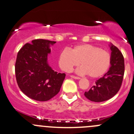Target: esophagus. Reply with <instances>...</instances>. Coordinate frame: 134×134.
<instances>
[{"mask_svg": "<svg viewBox=\"0 0 134 134\" xmlns=\"http://www.w3.org/2000/svg\"><path fill=\"white\" fill-rule=\"evenodd\" d=\"M71 77L72 78V79H77V80H79V79H80V78L79 77V76H74V75H71Z\"/></svg>", "mask_w": 134, "mask_h": 134, "instance_id": "obj_1", "label": "esophagus"}]
</instances>
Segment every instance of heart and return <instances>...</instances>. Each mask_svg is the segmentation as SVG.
I'll use <instances>...</instances> for the list:
<instances>
[{
    "label": "heart",
    "mask_w": 134,
    "mask_h": 134,
    "mask_svg": "<svg viewBox=\"0 0 134 134\" xmlns=\"http://www.w3.org/2000/svg\"><path fill=\"white\" fill-rule=\"evenodd\" d=\"M76 72L80 75H87L91 78L103 76L111 64V55L109 52L90 44H79L71 50L64 49L59 56V65L66 72H71L79 65Z\"/></svg>",
    "instance_id": "heart-1"
}]
</instances>
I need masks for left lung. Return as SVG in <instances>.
Instances as JSON below:
<instances>
[{"instance_id":"1","label":"left lung","mask_w":134,"mask_h":134,"mask_svg":"<svg viewBox=\"0 0 134 134\" xmlns=\"http://www.w3.org/2000/svg\"><path fill=\"white\" fill-rule=\"evenodd\" d=\"M111 64L109 70L103 77L96 80V84L85 92L86 98L94 102H102L116 94L121 86L124 73V59L117 47L110 44Z\"/></svg>"}]
</instances>
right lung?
Here are the masks:
<instances>
[{
    "instance_id": "1",
    "label": "right lung",
    "mask_w": 134,
    "mask_h": 134,
    "mask_svg": "<svg viewBox=\"0 0 134 134\" xmlns=\"http://www.w3.org/2000/svg\"><path fill=\"white\" fill-rule=\"evenodd\" d=\"M56 42L36 39L27 43L18 53L15 65L18 86L30 98L46 102L60 90L65 74L52 69L48 62L51 46Z\"/></svg>"
}]
</instances>
